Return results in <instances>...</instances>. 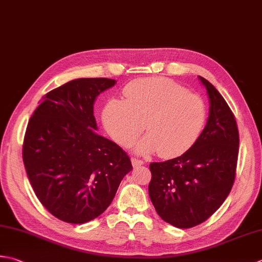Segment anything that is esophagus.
Returning <instances> with one entry per match:
<instances>
[{"label":"esophagus","instance_id":"obj_1","mask_svg":"<svg viewBox=\"0 0 262 262\" xmlns=\"http://www.w3.org/2000/svg\"><path fill=\"white\" fill-rule=\"evenodd\" d=\"M132 165H133V167H140L142 165H144V162H143L142 160H140V159L132 158Z\"/></svg>","mask_w":262,"mask_h":262}]
</instances>
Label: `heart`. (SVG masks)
Returning a JSON list of instances; mask_svg holds the SVG:
<instances>
[{
    "label": "heart",
    "mask_w": 262,
    "mask_h": 262,
    "mask_svg": "<svg viewBox=\"0 0 262 262\" xmlns=\"http://www.w3.org/2000/svg\"><path fill=\"white\" fill-rule=\"evenodd\" d=\"M125 100L111 99L102 111L106 132L129 146L144 127L147 135L135 146L138 153L159 152L175 158L187 152L201 136L207 121L206 102L167 78H143L124 90Z\"/></svg>",
    "instance_id": "obj_1"
}]
</instances>
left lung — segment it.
Listing matches in <instances>:
<instances>
[{
  "mask_svg": "<svg viewBox=\"0 0 262 262\" xmlns=\"http://www.w3.org/2000/svg\"><path fill=\"white\" fill-rule=\"evenodd\" d=\"M209 96L207 125L198 142L181 157L152 162L150 199L161 219L191 228L212 216L233 187L238 157L236 120L222 94L199 76Z\"/></svg>",
  "mask_w": 262,
  "mask_h": 262,
  "instance_id": "obj_1",
  "label": "left lung"
}]
</instances>
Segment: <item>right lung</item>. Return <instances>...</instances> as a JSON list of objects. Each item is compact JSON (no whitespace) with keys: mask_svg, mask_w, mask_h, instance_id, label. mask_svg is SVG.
<instances>
[{"mask_svg":"<svg viewBox=\"0 0 262 262\" xmlns=\"http://www.w3.org/2000/svg\"><path fill=\"white\" fill-rule=\"evenodd\" d=\"M115 84L109 78L70 80L44 95L29 119L26 172L39 202L62 222L99 217L133 169L127 153L95 132L94 102Z\"/></svg>","mask_w":262,"mask_h":262,"instance_id":"1","label":"right lung"}]
</instances>
